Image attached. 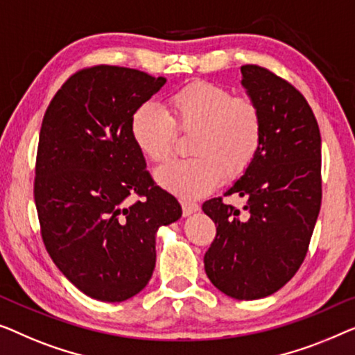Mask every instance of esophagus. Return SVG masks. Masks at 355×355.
<instances>
[{
	"label": "esophagus",
	"instance_id": "34e87169",
	"mask_svg": "<svg viewBox=\"0 0 355 355\" xmlns=\"http://www.w3.org/2000/svg\"><path fill=\"white\" fill-rule=\"evenodd\" d=\"M182 209H183V216L188 217V216H191V214L199 211V204L183 201V202H182Z\"/></svg>",
	"mask_w": 355,
	"mask_h": 355
}]
</instances>
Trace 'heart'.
<instances>
[{"label": "heart", "instance_id": "obj_1", "mask_svg": "<svg viewBox=\"0 0 355 355\" xmlns=\"http://www.w3.org/2000/svg\"><path fill=\"white\" fill-rule=\"evenodd\" d=\"M167 112L154 104L135 109L130 133L148 161L166 164L175 151L177 133L191 135V159L159 168L161 187L183 199L212 191L222 177L233 182L256 161L262 146L263 119L256 99L227 87L193 82L168 98Z\"/></svg>", "mask_w": 355, "mask_h": 355}]
</instances>
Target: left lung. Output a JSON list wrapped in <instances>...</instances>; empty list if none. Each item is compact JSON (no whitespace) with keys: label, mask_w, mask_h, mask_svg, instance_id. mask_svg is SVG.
I'll use <instances>...</instances> for the list:
<instances>
[{"label":"left lung","mask_w":355,"mask_h":355,"mask_svg":"<svg viewBox=\"0 0 355 355\" xmlns=\"http://www.w3.org/2000/svg\"><path fill=\"white\" fill-rule=\"evenodd\" d=\"M241 73L261 106L262 146L225 193L246 199V214L222 198L202 204L217 227L204 268L227 296L252 301L284 286L306 259L322 204V138L311 106L291 83L256 64Z\"/></svg>","instance_id":"left-lung-1"}]
</instances>
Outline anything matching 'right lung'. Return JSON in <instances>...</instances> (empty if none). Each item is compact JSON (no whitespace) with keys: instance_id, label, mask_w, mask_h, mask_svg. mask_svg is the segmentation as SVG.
<instances>
[{"instance_id":"right-lung-1","label":"right lung","mask_w":355,"mask_h":355,"mask_svg":"<svg viewBox=\"0 0 355 355\" xmlns=\"http://www.w3.org/2000/svg\"><path fill=\"white\" fill-rule=\"evenodd\" d=\"M164 83L137 69L87 67L44 112L33 183L40 232L59 270L98 301L141 291L156 266V232L182 217L130 133L135 109Z\"/></svg>"}]
</instances>
